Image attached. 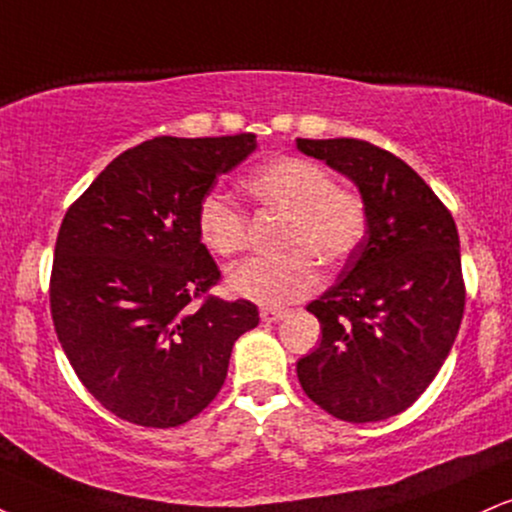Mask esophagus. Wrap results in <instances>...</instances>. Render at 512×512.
<instances>
[{"label":"esophagus","mask_w":512,"mask_h":512,"mask_svg":"<svg viewBox=\"0 0 512 512\" xmlns=\"http://www.w3.org/2000/svg\"><path fill=\"white\" fill-rule=\"evenodd\" d=\"M288 315V310H283V307H262L260 310V317L262 322H279V319H283Z\"/></svg>","instance_id":"1"}]
</instances>
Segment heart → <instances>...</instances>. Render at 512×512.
<instances>
[{
  "mask_svg": "<svg viewBox=\"0 0 512 512\" xmlns=\"http://www.w3.org/2000/svg\"><path fill=\"white\" fill-rule=\"evenodd\" d=\"M245 193L264 212L283 214L279 257L236 264L226 286L238 298L283 305L317 288L319 264L341 267L360 248L367 205L353 188L336 186L329 171L303 157H276L243 181ZM195 229L212 255H238L248 245V221L219 190H209L195 212Z\"/></svg>",
  "mask_w": 512,
  "mask_h": 512,
  "instance_id": "heart-1",
  "label": "heart"
}]
</instances>
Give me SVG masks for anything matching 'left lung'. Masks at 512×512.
Listing matches in <instances>:
<instances>
[{
  "label": "left lung",
  "mask_w": 512,
  "mask_h": 512,
  "mask_svg": "<svg viewBox=\"0 0 512 512\" xmlns=\"http://www.w3.org/2000/svg\"><path fill=\"white\" fill-rule=\"evenodd\" d=\"M298 150L348 176L367 205V231L334 286L307 310L322 343L298 360L307 398L343 422L408 410L451 353L465 310L460 240L434 190L403 159L355 138Z\"/></svg>",
  "instance_id": "8db88e82"
}]
</instances>
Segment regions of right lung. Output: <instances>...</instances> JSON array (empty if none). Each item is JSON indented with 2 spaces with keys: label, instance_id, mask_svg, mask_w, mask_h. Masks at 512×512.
<instances>
[{
  "label": "right lung",
  "instance_id": "right-lung-1",
  "mask_svg": "<svg viewBox=\"0 0 512 512\" xmlns=\"http://www.w3.org/2000/svg\"><path fill=\"white\" fill-rule=\"evenodd\" d=\"M255 147L252 133L145 140L61 221L54 329L85 389L121 420L152 429L193 420L224 386L233 343L260 324L250 300L207 295L221 274L195 229L217 176Z\"/></svg>",
  "mask_w": 512,
  "mask_h": 512
}]
</instances>
